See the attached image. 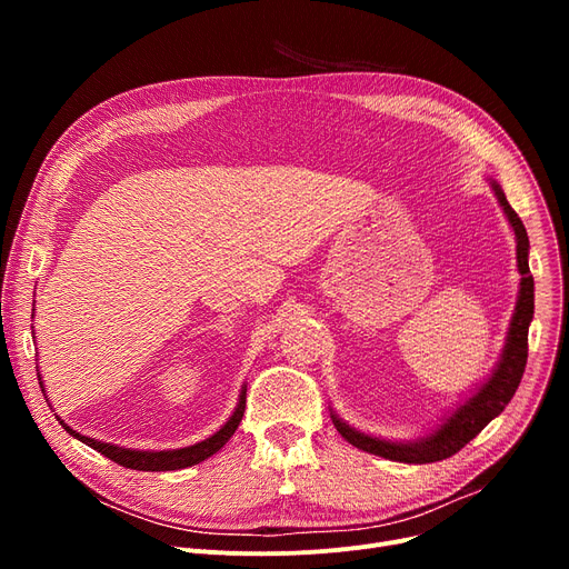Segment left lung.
Instances as JSON below:
<instances>
[{
  "instance_id": "8db88e82",
  "label": "left lung",
  "mask_w": 569,
  "mask_h": 569,
  "mask_svg": "<svg viewBox=\"0 0 569 569\" xmlns=\"http://www.w3.org/2000/svg\"><path fill=\"white\" fill-rule=\"evenodd\" d=\"M491 189L502 207V212L510 221L515 237H517V267L521 274L519 283V297H517V307L510 320V330H507L505 348L500 360L493 369V373L482 382L477 390L459 403L445 420L425 438L412 440V442H395V440H382L369 433H362L346 425L341 417L332 412V422L337 431L355 445L357 450H365L369 455L390 459V461H401V463H433L450 459L457 455L463 445H468L477 433H480L493 417H498L505 406L512 401L517 387L521 382V376L526 371V360H528V327L532 320L535 311V283L532 274L528 267V232L523 228V221L512 209V204L507 202L502 189L491 179Z\"/></svg>"
}]
</instances>
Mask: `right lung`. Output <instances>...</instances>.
<instances>
[{"label":"right lung","instance_id":"add662e5","mask_svg":"<svg viewBox=\"0 0 569 569\" xmlns=\"http://www.w3.org/2000/svg\"><path fill=\"white\" fill-rule=\"evenodd\" d=\"M41 380V378H39ZM41 392H43V380H41ZM244 408H247V385L242 387V392H239V401H237V408L234 412L230 415V420L214 433L209 436L196 445H189V447H182V450H161V452H144V450H129V447H117L112 442H101V440H94V438H87L78 431H73L71 427L64 425V420H59V425H62L73 438H78L80 442L89 445L92 450L101 452L103 457H108L110 461L124 466V468H133V470H152V472H161V470H179V468H189V466H196L204 459H209L212 455H217L221 447L230 440V436L237 431L239 422H242L244 417Z\"/></svg>","mask_w":569,"mask_h":569}]
</instances>
